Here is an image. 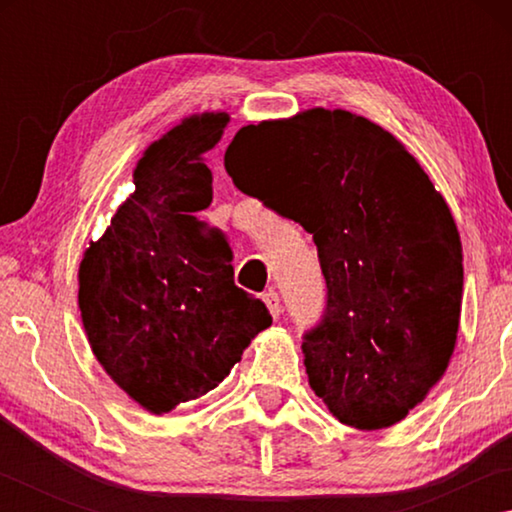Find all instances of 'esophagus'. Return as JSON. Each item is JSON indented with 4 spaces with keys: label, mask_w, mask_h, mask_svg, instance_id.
Segmentation results:
<instances>
[{
    "label": "esophagus",
    "mask_w": 512,
    "mask_h": 512,
    "mask_svg": "<svg viewBox=\"0 0 512 512\" xmlns=\"http://www.w3.org/2000/svg\"><path fill=\"white\" fill-rule=\"evenodd\" d=\"M264 302H266L268 311H271V316H273V318H280V314H282V302H280V296H277V293H275L273 289H268V291L264 293Z\"/></svg>",
    "instance_id": "esophagus-1"
}]
</instances>
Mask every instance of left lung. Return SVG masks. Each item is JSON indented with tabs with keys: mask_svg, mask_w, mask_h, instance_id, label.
<instances>
[{
	"mask_svg": "<svg viewBox=\"0 0 512 512\" xmlns=\"http://www.w3.org/2000/svg\"><path fill=\"white\" fill-rule=\"evenodd\" d=\"M225 171L314 237L327 305L302 336L309 386L350 427L400 422L456 345L463 248L445 198L402 142L348 110L244 126Z\"/></svg>",
	"mask_w": 512,
	"mask_h": 512,
	"instance_id": "obj_1",
	"label": "left lung"
}]
</instances>
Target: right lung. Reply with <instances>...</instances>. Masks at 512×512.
<instances>
[{
    "instance_id": "right-lung-1",
    "label": "right lung",
    "mask_w": 512,
    "mask_h": 512,
    "mask_svg": "<svg viewBox=\"0 0 512 512\" xmlns=\"http://www.w3.org/2000/svg\"><path fill=\"white\" fill-rule=\"evenodd\" d=\"M228 121L203 112L153 142L133 171L135 192L79 268L94 357L155 415L219 386L273 323L264 302L235 284L223 232L198 219L212 203L203 153Z\"/></svg>"
}]
</instances>
